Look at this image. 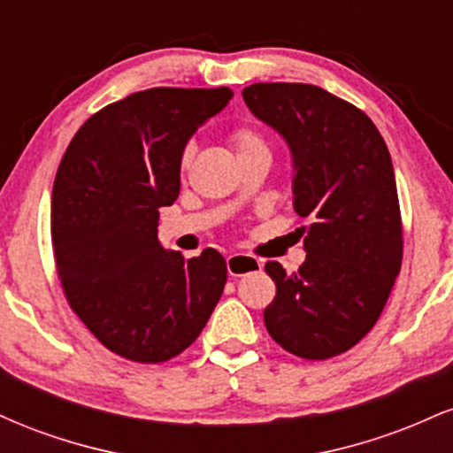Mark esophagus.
<instances>
[{"instance_id": "34e87169", "label": "esophagus", "mask_w": 453, "mask_h": 453, "mask_svg": "<svg viewBox=\"0 0 453 453\" xmlns=\"http://www.w3.org/2000/svg\"><path fill=\"white\" fill-rule=\"evenodd\" d=\"M227 273L230 277H244L249 273H256V270H262L264 264L259 259L251 256H242V253H234V256H227Z\"/></svg>"}]
</instances>
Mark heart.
I'll use <instances>...</instances> for the list:
<instances>
[{
  "label": "heart",
  "instance_id": "heart-1",
  "mask_svg": "<svg viewBox=\"0 0 453 453\" xmlns=\"http://www.w3.org/2000/svg\"><path fill=\"white\" fill-rule=\"evenodd\" d=\"M232 140H234V147H236V153H244V150H253V149H266L264 140L259 138L256 132H251V129H238V132H234ZM189 155L191 150H185L183 165L189 161Z\"/></svg>",
  "mask_w": 453,
  "mask_h": 453
}]
</instances>
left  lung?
Wrapping results in <instances>:
<instances>
[{
	"label": "left lung",
	"mask_w": 453,
	"mask_h": 453,
	"mask_svg": "<svg viewBox=\"0 0 453 453\" xmlns=\"http://www.w3.org/2000/svg\"><path fill=\"white\" fill-rule=\"evenodd\" d=\"M253 117L288 142L294 211L306 259L266 273L277 296L264 311L268 334L304 360L351 349L377 324L403 262V226L392 157L375 123L353 104L304 82L244 87Z\"/></svg>",
	"instance_id": "left-lung-1"
}]
</instances>
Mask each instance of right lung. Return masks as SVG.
I'll use <instances>...</instances> for the list:
<instances>
[{"label": "right lung", "instance_id": "add662e5", "mask_svg": "<svg viewBox=\"0 0 453 453\" xmlns=\"http://www.w3.org/2000/svg\"><path fill=\"white\" fill-rule=\"evenodd\" d=\"M232 89L155 87L108 104L72 138L53 185L57 273L72 311L104 347L134 362L179 356L200 336L227 279L215 249L185 259L157 221L180 191L189 138Z\"/></svg>", "mask_w": 453, "mask_h": 453}]
</instances>
